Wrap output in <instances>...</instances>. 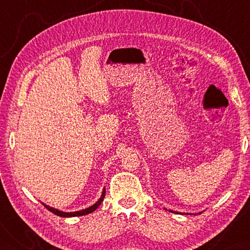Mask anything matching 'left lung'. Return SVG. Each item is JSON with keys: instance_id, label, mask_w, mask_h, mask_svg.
Instances as JSON below:
<instances>
[{"instance_id": "left-lung-1", "label": "left lung", "mask_w": 250, "mask_h": 250, "mask_svg": "<svg viewBox=\"0 0 250 250\" xmlns=\"http://www.w3.org/2000/svg\"><path fill=\"white\" fill-rule=\"evenodd\" d=\"M172 211V213H175V211H173V210H171Z\"/></svg>"}]
</instances>
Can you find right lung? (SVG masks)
Here are the masks:
<instances>
[{
  "mask_svg": "<svg viewBox=\"0 0 250 250\" xmlns=\"http://www.w3.org/2000/svg\"><path fill=\"white\" fill-rule=\"evenodd\" d=\"M104 196H105V189H103L102 195H101V198L98 200L97 203L93 204L92 206L88 207V208H84V209L78 210V211H73V213H65V211H61L59 209H56V208H54V207H50V206L46 205L44 203H43V205L46 207L47 209L50 210L51 213H54L57 216H60V217H76V216H83V215H88L90 213H92V211H94L95 209H97L98 207L101 205V203H102L103 200H104Z\"/></svg>",
  "mask_w": 250,
  "mask_h": 250,
  "instance_id": "1",
  "label": "right lung"
}]
</instances>
